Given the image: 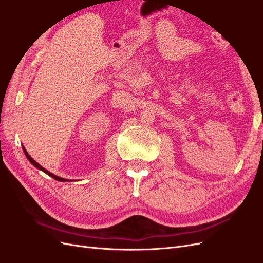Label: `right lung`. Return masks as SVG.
<instances>
[{
    "label": "right lung",
    "mask_w": 263,
    "mask_h": 263,
    "mask_svg": "<svg viewBox=\"0 0 263 263\" xmlns=\"http://www.w3.org/2000/svg\"><path fill=\"white\" fill-rule=\"evenodd\" d=\"M23 150H24V154H25V156H26V158L28 159V160H29V162L31 163V164H33L34 166H36V168L37 169H39V170H42L43 172H45L46 174H48V176L49 177H51V178H53L54 180H57V181H60V182H67V181H70V180H67V179H63V178H60V177H57V176H54V174L53 173H51V172H49L48 170H46L45 168H43V166L41 165V164H39V163H37L35 160H34V159L33 158H31L29 155H28V153H27V151H26V149L25 148H24L23 147Z\"/></svg>",
    "instance_id": "obj_1"
}]
</instances>
